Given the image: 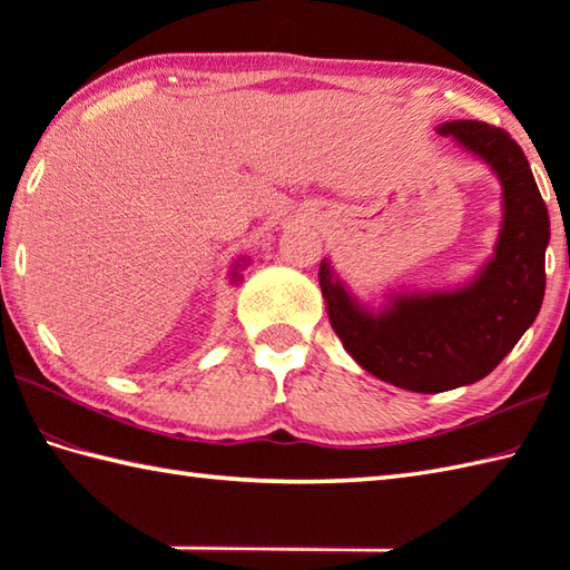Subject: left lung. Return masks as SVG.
I'll return each mask as SVG.
<instances>
[{"label": "left lung", "instance_id": "obj_1", "mask_svg": "<svg viewBox=\"0 0 570 570\" xmlns=\"http://www.w3.org/2000/svg\"><path fill=\"white\" fill-rule=\"evenodd\" d=\"M500 176L504 220L494 259L470 286L451 294L399 296L372 316L321 264V292L333 331L374 377L435 394L472 384L500 365L539 316L547 292L549 210L522 147L504 129L458 119L441 129Z\"/></svg>", "mask_w": 570, "mask_h": 570}]
</instances>
